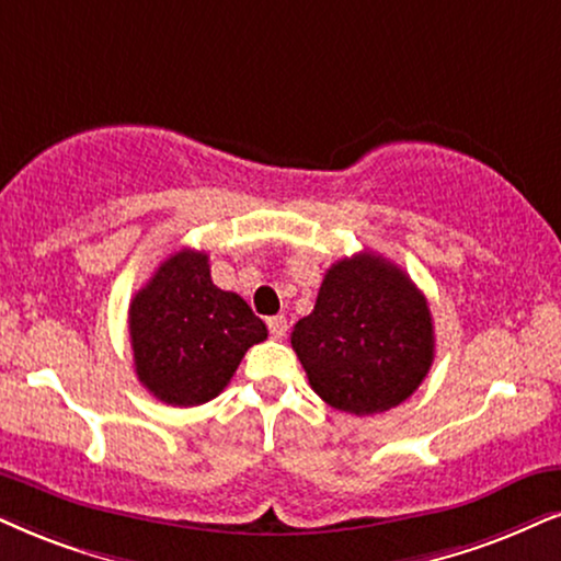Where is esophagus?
<instances>
[{
    "label": "esophagus",
    "instance_id": "obj_1",
    "mask_svg": "<svg viewBox=\"0 0 561 561\" xmlns=\"http://www.w3.org/2000/svg\"><path fill=\"white\" fill-rule=\"evenodd\" d=\"M266 325H268V333H272V339H285L287 336V318L285 316L268 318Z\"/></svg>",
    "mask_w": 561,
    "mask_h": 561
}]
</instances>
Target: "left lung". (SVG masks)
I'll return each instance as SVG.
<instances>
[{
  "instance_id": "8db88e82",
  "label": "left lung",
  "mask_w": 561,
  "mask_h": 561,
  "mask_svg": "<svg viewBox=\"0 0 561 561\" xmlns=\"http://www.w3.org/2000/svg\"><path fill=\"white\" fill-rule=\"evenodd\" d=\"M293 350L329 407L380 414L427 378L435 359L430 305L391 261L354 253L325 272L313 313L295 323Z\"/></svg>"
}]
</instances>
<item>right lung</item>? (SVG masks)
<instances>
[{
	"instance_id": "obj_1",
	"label": "right lung",
	"mask_w": 561,
	"mask_h": 561,
	"mask_svg": "<svg viewBox=\"0 0 561 561\" xmlns=\"http://www.w3.org/2000/svg\"><path fill=\"white\" fill-rule=\"evenodd\" d=\"M129 336L141 386L170 407H198L225 391L268 331L243 297L211 282L207 253L183 248L134 295Z\"/></svg>"
}]
</instances>
